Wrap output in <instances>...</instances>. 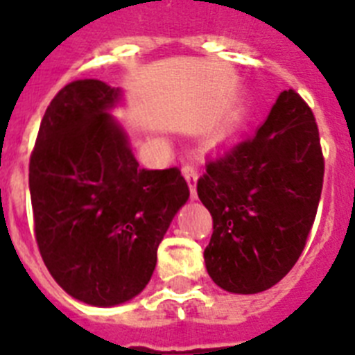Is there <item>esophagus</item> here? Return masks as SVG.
<instances>
[{"label":"esophagus","mask_w":355,"mask_h":355,"mask_svg":"<svg viewBox=\"0 0 355 355\" xmlns=\"http://www.w3.org/2000/svg\"><path fill=\"white\" fill-rule=\"evenodd\" d=\"M183 174L187 178L188 184H190V192H192V197H196V184H197V167L193 163H184L183 165Z\"/></svg>","instance_id":"1"}]
</instances>
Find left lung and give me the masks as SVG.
<instances>
[{"mask_svg":"<svg viewBox=\"0 0 355 355\" xmlns=\"http://www.w3.org/2000/svg\"><path fill=\"white\" fill-rule=\"evenodd\" d=\"M313 110L293 89L252 135L209 156L197 196L213 218L209 277L233 293L277 284L300 258L324 187Z\"/></svg>","mask_w":355,"mask_h":355,"instance_id":"1","label":"left lung"}]
</instances>
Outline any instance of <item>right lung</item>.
<instances>
[{
    "instance_id": "1",
    "label": "right lung",
    "mask_w": 355,
    "mask_h": 355,
    "mask_svg": "<svg viewBox=\"0 0 355 355\" xmlns=\"http://www.w3.org/2000/svg\"><path fill=\"white\" fill-rule=\"evenodd\" d=\"M119 89L65 85L30 156L33 229L49 274L71 297L115 306L146 288L156 250L190 190L178 167L140 168L106 114Z\"/></svg>"
}]
</instances>
